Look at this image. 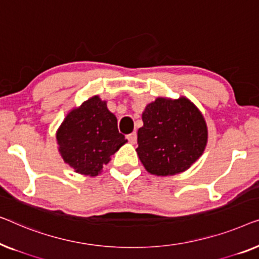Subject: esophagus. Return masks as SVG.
Returning <instances> with one entry per match:
<instances>
[{"mask_svg":"<svg viewBox=\"0 0 259 259\" xmlns=\"http://www.w3.org/2000/svg\"><path fill=\"white\" fill-rule=\"evenodd\" d=\"M128 140L130 141V143L135 144V143H136V142H137V134H136V133L130 134L129 136H128Z\"/></svg>","mask_w":259,"mask_h":259,"instance_id":"1","label":"esophagus"}]
</instances>
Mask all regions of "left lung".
<instances>
[{
    "instance_id": "obj_1",
    "label": "left lung",
    "mask_w": 259,
    "mask_h": 259,
    "mask_svg": "<svg viewBox=\"0 0 259 259\" xmlns=\"http://www.w3.org/2000/svg\"><path fill=\"white\" fill-rule=\"evenodd\" d=\"M142 121L136 151L149 174L174 176L184 172L205 150L206 122L187 97H157L147 104Z\"/></svg>"
}]
</instances>
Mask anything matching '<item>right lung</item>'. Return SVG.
<instances>
[{"mask_svg": "<svg viewBox=\"0 0 259 259\" xmlns=\"http://www.w3.org/2000/svg\"><path fill=\"white\" fill-rule=\"evenodd\" d=\"M58 152L63 161L84 176L95 177L125 144L117 129V118L109 111L107 101L98 95L88 98L65 115L56 131Z\"/></svg>", "mask_w": 259, "mask_h": 259, "instance_id": "1", "label": "right lung"}]
</instances>
